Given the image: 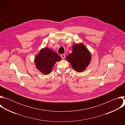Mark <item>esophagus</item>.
<instances>
[{"mask_svg": "<svg viewBox=\"0 0 125 125\" xmlns=\"http://www.w3.org/2000/svg\"><path fill=\"white\" fill-rule=\"evenodd\" d=\"M61 57L62 59H64L65 57V54H61Z\"/></svg>", "mask_w": 125, "mask_h": 125, "instance_id": "1", "label": "esophagus"}]
</instances>
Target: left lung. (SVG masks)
Here are the masks:
<instances>
[{
    "label": "left lung",
    "mask_w": 125,
    "mask_h": 125,
    "mask_svg": "<svg viewBox=\"0 0 125 125\" xmlns=\"http://www.w3.org/2000/svg\"><path fill=\"white\" fill-rule=\"evenodd\" d=\"M73 52L66 57L72 68L77 72L84 71L91 61V55L83 44H75L72 46Z\"/></svg>",
    "instance_id": "1"
}]
</instances>
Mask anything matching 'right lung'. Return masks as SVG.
<instances>
[{
  "label": "right lung",
  "mask_w": 125,
  "mask_h": 125,
  "mask_svg": "<svg viewBox=\"0 0 125 125\" xmlns=\"http://www.w3.org/2000/svg\"><path fill=\"white\" fill-rule=\"evenodd\" d=\"M61 58L57 53L46 48L41 50L35 58V64L38 70L45 75L49 74L57 61L61 60Z\"/></svg>",
  "instance_id": "add662e5"
}]
</instances>
